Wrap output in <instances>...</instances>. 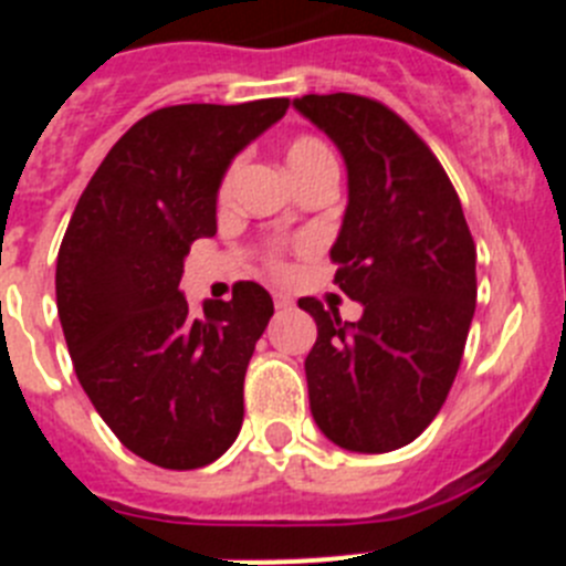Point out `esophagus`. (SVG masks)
<instances>
[{"instance_id":"esophagus-1","label":"esophagus","mask_w":566,"mask_h":566,"mask_svg":"<svg viewBox=\"0 0 566 566\" xmlns=\"http://www.w3.org/2000/svg\"><path fill=\"white\" fill-rule=\"evenodd\" d=\"M272 297H274V308H277V312H286V308H292V297H289L286 292H274Z\"/></svg>"}]
</instances>
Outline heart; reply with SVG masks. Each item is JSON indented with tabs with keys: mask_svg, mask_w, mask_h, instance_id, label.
<instances>
[{
	"mask_svg": "<svg viewBox=\"0 0 566 566\" xmlns=\"http://www.w3.org/2000/svg\"><path fill=\"white\" fill-rule=\"evenodd\" d=\"M332 164H334L332 149L319 142V138H314V135H300V138H294V142L286 147V167L289 172H292L294 181H300L303 175L314 172V169L319 167H332ZM232 181H234V167L229 169L227 178H223L221 198H227L229 189H232Z\"/></svg>",
	"mask_w": 566,
	"mask_h": 566,
	"instance_id": "heart-1",
	"label": "heart"
}]
</instances>
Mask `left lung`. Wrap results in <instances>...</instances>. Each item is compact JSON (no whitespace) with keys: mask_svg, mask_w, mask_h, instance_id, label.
<instances>
[{"mask_svg":"<svg viewBox=\"0 0 566 566\" xmlns=\"http://www.w3.org/2000/svg\"><path fill=\"white\" fill-rule=\"evenodd\" d=\"M328 135L348 172L334 283L363 306L357 323L314 297L306 357L317 428L354 453H388L433 422L462 363L476 312V247L442 164L397 113L374 98H294Z\"/></svg>","mask_w":566,"mask_h":566,"instance_id":"left-lung-1","label":"left lung"}]
</instances>
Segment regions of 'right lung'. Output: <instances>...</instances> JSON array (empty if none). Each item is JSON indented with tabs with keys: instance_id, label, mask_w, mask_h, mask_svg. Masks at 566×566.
<instances>
[{
	"instance_id": "1",
	"label": "right lung",
	"mask_w": 566,
	"mask_h": 566,
	"mask_svg": "<svg viewBox=\"0 0 566 566\" xmlns=\"http://www.w3.org/2000/svg\"><path fill=\"white\" fill-rule=\"evenodd\" d=\"M289 98L178 104L144 115L90 178L56 260L73 368L127 451L195 470L232 448L243 377L274 303L258 283L189 312L178 289L192 240L212 238L218 189Z\"/></svg>"
}]
</instances>
